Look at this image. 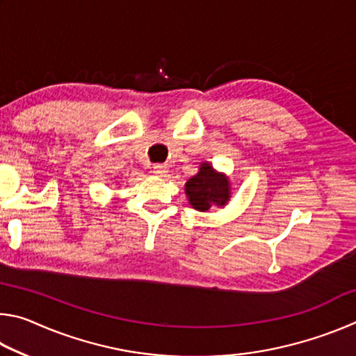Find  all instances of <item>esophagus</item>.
Here are the masks:
<instances>
[{
	"mask_svg": "<svg viewBox=\"0 0 356 356\" xmlns=\"http://www.w3.org/2000/svg\"><path fill=\"white\" fill-rule=\"evenodd\" d=\"M154 174L159 177H165L168 174V168L165 165H155L154 166Z\"/></svg>",
	"mask_w": 356,
	"mask_h": 356,
	"instance_id": "34e87169",
	"label": "esophagus"
}]
</instances>
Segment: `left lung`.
I'll return each instance as SVG.
<instances>
[{"instance_id": "left-lung-1", "label": "left lung", "mask_w": 356, "mask_h": 356, "mask_svg": "<svg viewBox=\"0 0 356 356\" xmlns=\"http://www.w3.org/2000/svg\"><path fill=\"white\" fill-rule=\"evenodd\" d=\"M185 193L193 209L207 212L213 206H226L231 197V184L225 174L216 172L212 165L204 161L200 172L185 184Z\"/></svg>"}]
</instances>
